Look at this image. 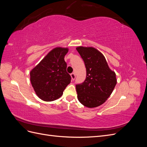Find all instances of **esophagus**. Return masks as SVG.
<instances>
[{"label": "esophagus", "mask_w": 147, "mask_h": 147, "mask_svg": "<svg viewBox=\"0 0 147 147\" xmlns=\"http://www.w3.org/2000/svg\"><path fill=\"white\" fill-rule=\"evenodd\" d=\"M70 76H71V78H72V80H74L75 77H76V76H75V73H72L70 74Z\"/></svg>", "instance_id": "1"}]
</instances>
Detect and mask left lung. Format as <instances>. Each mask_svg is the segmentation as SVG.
I'll list each match as a JSON object with an SVG mask.
<instances>
[{
  "mask_svg": "<svg viewBox=\"0 0 147 147\" xmlns=\"http://www.w3.org/2000/svg\"><path fill=\"white\" fill-rule=\"evenodd\" d=\"M76 49L86 69L85 80L76 85L78 99L86 107H97L112 93L117 82L116 74L110 69L102 53L95 48L78 47Z\"/></svg>",
  "mask_w": 147,
  "mask_h": 147,
  "instance_id": "obj_1",
  "label": "left lung"
}]
</instances>
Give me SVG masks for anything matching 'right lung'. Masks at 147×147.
<instances>
[{"mask_svg": "<svg viewBox=\"0 0 147 147\" xmlns=\"http://www.w3.org/2000/svg\"><path fill=\"white\" fill-rule=\"evenodd\" d=\"M68 51V48H55L30 72L31 84L40 99L50 102L59 99L70 83L64 61Z\"/></svg>", "mask_w": 147, "mask_h": 147, "instance_id": "right-lung-1", "label": "right lung"}]
</instances>
